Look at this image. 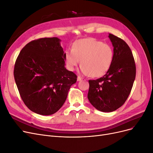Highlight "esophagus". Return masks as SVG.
<instances>
[{
    "label": "esophagus",
    "mask_w": 153,
    "mask_h": 153,
    "mask_svg": "<svg viewBox=\"0 0 153 153\" xmlns=\"http://www.w3.org/2000/svg\"><path fill=\"white\" fill-rule=\"evenodd\" d=\"M82 80V78H81L80 76H78L77 77V81H81Z\"/></svg>",
    "instance_id": "esophagus-1"
}]
</instances>
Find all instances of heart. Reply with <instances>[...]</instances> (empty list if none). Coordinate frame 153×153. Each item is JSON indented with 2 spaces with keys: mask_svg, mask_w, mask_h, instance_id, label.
I'll return each instance as SVG.
<instances>
[{
  "mask_svg": "<svg viewBox=\"0 0 153 153\" xmlns=\"http://www.w3.org/2000/svg\"><path fill=\"white\" fill-rule=\"evenodd\" d=\"M113 58L114 50L110 45L92 38L76 41L73 43L71 50H67L64 53L69 70H75L81 60V73L93 77L105 74L112 64Z\"/></svg>",
  "mask_w": 153,
  "mask_h": 153,
  "instance_id": "1",
  "label": "heart"
}]
</instances>
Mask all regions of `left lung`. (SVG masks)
Returning <instances> with one entry per match:
<instances>
[{
    "label": "left lung",
    "instance_id": "1",
    "mask_svg": "<svg viewBox=\"0 0 153 153\" xmlns=\"http://www.w3.org/2000/svg\"><path fill=\"white\" fill-rule=\"evenodd\" d=\"M108 37L114 47L112 64L103 76L89 80L87 94L91 105L103 112H113L125 103L136 76L135 60L130 48L118 37L112 34Z\"/></svg>",
    "mask_w": 153,
    "mask_h": 153
}]
</instances>
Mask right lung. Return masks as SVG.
I'll use <instances>...</instances> for the list:
<instances>
[{"label":"right lung","mask_w":153,"mask_h":153,"mask_svg":"<svg viewBox=\"0 0 153 153\" xmlns=\"http://www.w3.org/2000/svg\"><path fill=\"white\" fill-rule=\"evenodd\" d=\"M61 39L33 40L22 48L16 59L14 77L25 105L43 115L55 114L62 107L77 76L65 68Z\"/></svg>","instance_id":"add662e5"}]
</instances>
